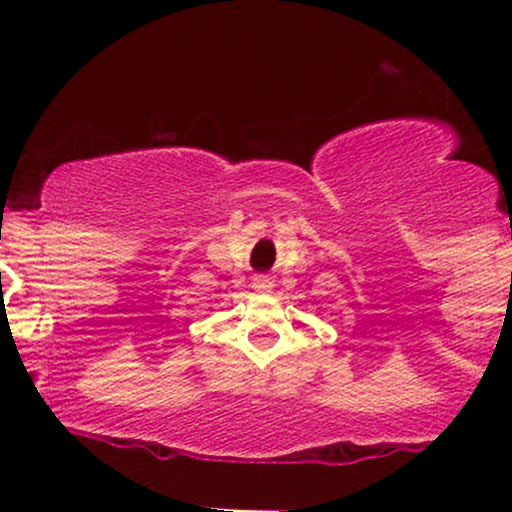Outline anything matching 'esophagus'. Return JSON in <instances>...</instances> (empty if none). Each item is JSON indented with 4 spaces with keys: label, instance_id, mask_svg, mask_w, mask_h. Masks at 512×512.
Instances as JSON below:
<instances>
[{
    "label": "esophagus",
    "instance_id": "esophagus-1",
    "mask_svg": "<svg viewBox=\"0 0 512 512\" xmlns=\"http://www.w3.org/2000/svg\"><path fill=\"white\" fill-rule=\"evenodd\" d=\"M274 281L267 274H255L252 276V291L255 293H272Z\"/></svg>",
    "mask_w": 512,
    "mask_h": 512
}]
</instances>
